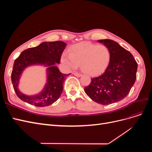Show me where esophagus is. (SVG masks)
<instances>
[{
    "mask_svg": "<svg viewBox=\"0 0 152 152\" xmlns=\"http://www.w3.org/2000/svg\"><path fill=\"white\" fill-rule=\"evenodd\" d=\"M73 74H74V75L77 77H80L82 76V74H80V73H73Z\"/></svg>",
    "mask_w": 152,
    "mask_h": 152,
    "instance_id": "1",
    "label": "esophagus"
}]
</instances>
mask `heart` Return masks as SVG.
<instances>
[{
    "label": "heart",
    "instance_id": "obj_1",
    "mask_svg": "<svg viewBox=\"0 0 152 152\" xmlns=\"http://www.w3.org/2000/svg\"><path fill=\"white\" fill-rule=\"evenodd\" d=\"M110 58L111 53L106 45L83 42L73 45L70 54L63 53L61 61L68 69L73 70L81 65L84 73L95 76L104 72Z\"/></svg>",
    "mask_w": 152,
    "mask_h": 152
}]
</instances>
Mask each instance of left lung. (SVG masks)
Returning <instances> with one entry per match:
<instances>
[{
    "mask_svg": "<svg viewBox=\"0 0 152 152\" xmlns=\"http://www.w3.org/2000/svg\"><path fill=\"white\" fill-rule=\"evenodd\" d=\"M98 42L108 48L111 58L104 72L91 79L84 91L94 102L107 105L126 97L136 81L137 64L132 54L115 41L103 39Z\"/></svg>",
    "mask_w": 152,
    "mask_h": 152,
    "instance_id": "obj_1",
    "label": "left lung"
}]
</instances>
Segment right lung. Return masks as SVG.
Masks as SVG:
<instances>
[{"label": "right lung", "instance_id": "obj_1", "mask_svg": "<svg viewBox=\"0 0 152 152\" xmlns=\"http://www.w3.org/2000/svg\"><path fill=\"white\" fill-rule=\"evenodd\" d=\"M66 45V44L62 41L44 42L20 54L14 63L11 73L12 83L18 98L39 107H47L56 102L63 93L66 77L71 74H63L56 66V63H60L61 54ZM31 66H42L47 68V82L40 93L26 95L19 89V83L25 69Z\"/></svg>", "mask_w": 152, "mask_h": 152}]
</instances>
